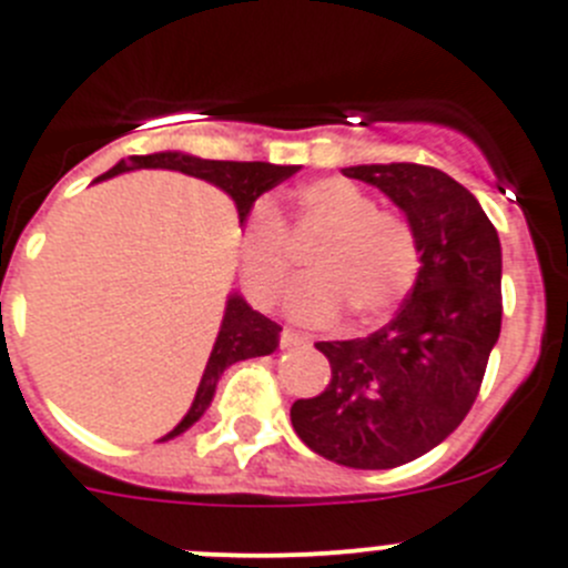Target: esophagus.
Masks as SVG:
<instances>
[{
    "label": "esophagus",
    "mask_w": 568,
    "mask_h": 568,
    "mask_svg": "<svg viewBox=\"0 0 568 568\" xmlns=\"http://www.w3.org/2000/svg\"><path fill=\"white\" fill-rule=\"evenodd\" d=\"M301 344H307L304 335H298L295 329H281V346H301Z\"/></svg>",
    "instance_id": "34e87169"
}]
</instances>
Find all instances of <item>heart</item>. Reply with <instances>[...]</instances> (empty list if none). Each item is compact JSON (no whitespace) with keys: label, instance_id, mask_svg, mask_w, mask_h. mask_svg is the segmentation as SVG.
<instances>
[{"label":"heart","instance_id":"b5f03b06","mask_svg":"<svg viewBox=\"0 0 568 568\" xmlns=\"http://www.w3.org/2000/svg\"><path fill=\"white\" fill-rule=\"evenodd\" d=\"M304 227L327 233L310 258L313 275L295 281L284 307L301 324L327 327L353 310L364 324L386 318L409 295L420 270V244L413 222L395 210H381L373 193L349 179L327 175L298 193ZM293 270V250L284 219L258 202L241 227V273L258 304H273Z\"/></svg>","mask_w":568,"mask_h":568}]
</instances>
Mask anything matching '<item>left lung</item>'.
Returning <instances> with one entry per match:
<instances>
[{
    "label": "left lung",
    "mask_w": 568,
    "mask_h": 568,
    "mask_svg": "<svg viewBox=\"0 0 568 568\" xmlns=\"http://www.w3.org/2000/svg\"><path fill=\"white\" fill-rule=\"evenodd\" d=\"M346 179L373 184L404 210L420 270L386 327L366 338L318 341L333 378L295 400L293 429L321 458L393 469L435 449L478 398L500 335V241L478 199L426 164H358Z\"/></svg>",
    "instance_id": "1"
}]
</instances>
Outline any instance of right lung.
<instances>
[{
	"mask_svg": "<svg viewBox=\"0 0 568 568\" xmlns=\"http://www.w3.org/2000/svg\"><path fill=\"white\" fill-rule=\"evenodd\" d=\"M142 168H162V170H179V173L195 175V179H204V182L222 187L224 193L235 202L239 210V222L244 224V219L253 210L255 199L261 193L273 190L275 184H281L284 179H290L293 173H298L295 164H267V162H210V159H199V155L187 153H153V155H130L128 162H119L115 168H110L108 173H102L97 182L104 179H113L119 173H128V170H142ZM278 333L281 327L275 321H270L267 315L255 313L247 301L241 295H230L227 307H224L222 329H219V338L213 344V353H210L207 366H204L202 384L195 389V398L190 404L187 415L182 418V424L175 426L173 433L164 435L162 440L175 438L182 435L184 429L195 424L207 413L210 400L215 395V384L222 378V373L235 361L258 358V355H270L278 346Z\"/></svg>",
	"mask_w": 568,
	"mask_h": 568,
	"instance_id": "add662e5",
	"label": "right lung"
}]
</instances>
